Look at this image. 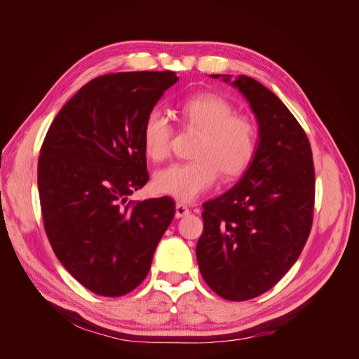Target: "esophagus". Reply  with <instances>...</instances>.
Masks as SVG:
<instances>
[{
    "instance_id": "obj_1",
    "label": "esophagus",
    "mask_w": 359,
    "mask_h": 359,
    "mask_svg": "<svg viewBox=\"0 0 359 359\" xmlns=\"http://www.w3.org/2000/svg\"><path fill=\"white\" fill-rule=\"evenodd\" d=\"M189 214H190V210L187 208L186 205L177 203V206H175V217H177V219H181V217H186Z\"/></svg>"
}]
</instances>
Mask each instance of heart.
<instances>
[{"label": "heart", "mask_w": 359, "mask_h": 359, "mask_svg": "<svg viewBox=\"0 0 359 359\" xmlns=\"http://www.w3.org/2000/svg\"><path fill=\"white\" fill-rule=\"evenodd\" d=\"M182 123L201 132L193 161L173 163L154 175V187L180 202H193L217 182L220 172L236 178L252 165L259 145V130L250 116L235 115L233 104L223 97L203 93L180 104ZM173 127L166 114L151 109L142 124V145L149 158L165 160L172 147Z\"/></svg>", "instance_id": "b5f03b06"}]
</instances>
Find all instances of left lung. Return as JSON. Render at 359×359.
Listing matches in <instances>:
<instances>
[{
	"instance_id": "1",
	"label": "left lung",
	"mask_w": 359,
	"mask_h": 359,
	"mask_svg": "<svg viewBox=\"0 0 359 359\" xmlns=\"http://www.w3.org/2000/svg\"><path fill=\"white\" fill-rule=\"evenodd\" d=\"M245 97L257 119L259 145L241 180L203 203L196 257L217 295H262L297 262L313 222L314 166L309 137L278 97L253 78L211 74Z\"/></svg>"
}]
</instances>
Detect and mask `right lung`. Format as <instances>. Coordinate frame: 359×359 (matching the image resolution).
<instances>
[{"label":"right lung","instance_id":"right-lung-1","mask_svg":"<svg viewBox=\"0 0 359 359\" xmlns=\"http://www.w3.org/2000/svg\"><path fill=\"white\" fill-rule=\"evenodd\" d=\"M175 72L90 81L62 106L40 149L37 182L53 253L82 286L123 297L142 283L175 202L127 201L148 182L142 124Z\"/></svg>","mask_w":359,"mask_h":359}]
</instances>
